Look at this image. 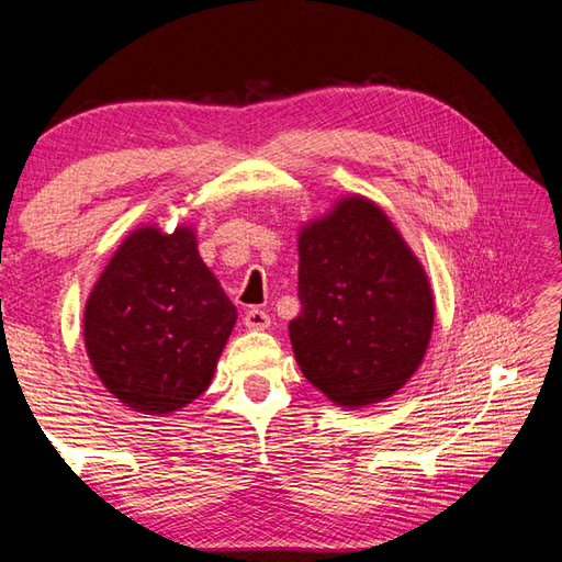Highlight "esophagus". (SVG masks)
I'll list each match as a JSON object with an SVG mask.
<instances>
[{
    "instance_id": "1",
    "label": "esophagus",
    "mask_w": 562,
    "mask_h": 562,
    "mask_svg": "<svg viewBox=\"0 0 562 562\" xmlns=\"http://www.w3.org/2000/svg\"><path fill=\"white\" fill-rule=\"evenodd\" d=\"M269 323H271L269 314L262 312V310H258V307H250V310L246 312V316H244V326H246L248 330H267Z\"/></svg>"
}]
</instances>
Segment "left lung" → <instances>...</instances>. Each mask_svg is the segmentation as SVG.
<instances>
[{
	"mask_svg": "<svg viewBox=\"0 0 562 562\" xmlns=\"http://www.w3.org/2000/svg\"><path fill=\"white\" fill-rule=\"evenodd\" d=\"M297 252L302 312L288 335L302 375L351 411L396 394L434 330V291L417 255L361 194L302 225Z\"/></svg>",
	"mask_w": 562,
	"mask_h": 562,
	"instance_id": "left-lung-1",
	"label": "left lung"
}]
</instances>
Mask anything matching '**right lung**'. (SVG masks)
<instances>
[{
  "label": "right lung",
  "instance_id": "add662e5",
  "mask_svg": "<svg viewBox=\"0 0 562 562\" xmlns=\"http://www.w3.org/2000/svg\"><path fill=\"white\" fill-rule=\"evenodd\" d=\"M236 307L196 250L192 225L131 232L91 288L83 347L98 380L143 415H168L209 389Z\"/></svg>",
  "mask_w": 562,
  "mask_h": 562
}]
</instances>
